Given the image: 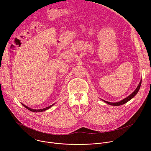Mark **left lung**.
Segmentation results:
<instances>
[{"label": "left lung", "instance_id": "8db88e82", "mask_svg": "<svg viewBox=\"0 0 151 151\" xmlns=\"http://www.w3.org/2000/svg\"><path fill=\"white\" fill-rule=\"evenodd\" d=\"M141 84H142V80H140V83H139V85H138V86L137 87V88L135 89V90L132 92V93L131 94H130L128 97H127L126 98L123 99L122 100L120 101H118V102H115V103H111V102H109V101H105V100H102L103 101H105L106 103H108L109 104V105H112V106H120V105H123V104L127 103V101H129L130 100H131L137 94V92H138L139 89H140V88L141 86Z\"/></svg>", "mask_w": 151, "mask_h": 151}]
</instances>
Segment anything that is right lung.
Returning a JSON list of instances; mask_svg holds the SVG:
<instances>
[{
  "label": "right lung",
  "instance_id": "1",
  "mask_svg": "<svg viewBox=\"0 0 151 151\" xmlns=\"http://www.w3.org/2000/svg\"><path fill=\"white\" fill-rule=\"evenodd\" d=\"M22 105L23 106H24L25 108H26L27 109H28V110H29V111H32V112H42V111H46V110L48 109L49 108H50L51 106H52L54 105V104H53V105H50V106H48V107H46V108H45L41 109H31V108H30L28 107L27 106H26V105H24V104H23V103H22Z\"/></svg>",
  "mask_w": 151,
  "mask_h": 151
}]
</instances>
